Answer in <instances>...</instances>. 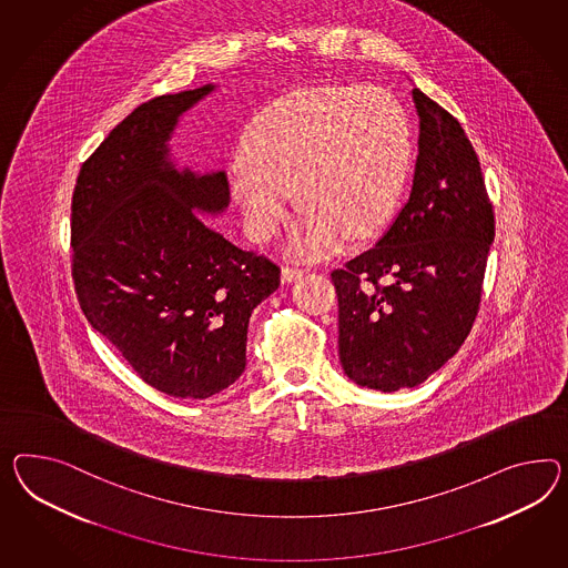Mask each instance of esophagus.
<instances>
[{
	"label": "esophagus",
	"mask_w": 568,
	"mask_h": 568,
	"mask_svg": "<svg viewBox=\"0 0 568 568\" xmlns=\"http://www.w3.org/2000/svg\"><path fill=\"white\" fill-rule=\"evenodd\" d=\"M305 267H298V265H284L282 267V282H294L296 277L305 274Z\"/></svg>",
	"instance_id": "34e87169"
}]
</instances>
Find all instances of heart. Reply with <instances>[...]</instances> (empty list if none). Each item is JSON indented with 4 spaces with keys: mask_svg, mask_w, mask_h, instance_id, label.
<instances>
[{
    "mask_svg": "<svg viewBox=\"0 0 568 568\" xmlns=\"http://www.w3.org/2000/svg\"><path fill=\"white\" fill-rule=\"evenodd\" d=\"M243 156L231 195L248 236L272 239L296 191L306 214L291 251L323 257L348 231L366 236L389 219L406 181L409 128L402 104L383 88H313L260 113Z\"/></svg>",
    "mask_w": 568,
    "mask_h": 568,
    "instance_id": "heart-1",
    "label": "heart"
}]
</instances>
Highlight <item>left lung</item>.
<instances>
[{"instance_id":"8db88e82","label":"left lung","mask_w":568,"mask_h":568,"mask_svg":"<svg viewBox=\"0 0 568 568\" xmlns=\"http://www.w3.org/2000/svg\"><path fill=\"white\" fill-rule=\"evenodd\" d=\"M418 156L406 205L377 245L334 270L339 363L354 383L416 387L464 344L480 306L495 212L459 121L412 90Z\"/></svg>"}]
</instances>
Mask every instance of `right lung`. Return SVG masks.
I'll return each instance as SVG.
<instances>
[{
  "mask_svg": "<svg viewBox=\"0 0 568 568\" xmlns=\"http://www.w3.org/2000/svg\"><path fill=\"white\" fill-rule=\"evenodd\" d=\"M205 84L140 104L92 152L72 197V276L88 323L154 389L205 399L247 364L253 308L280 267L200 214H222L226 173L179 171L169 140Z\"/></svg>",
  "mask_w": 568,
  "mask_h": 568,
  "instance_id": "obj_1",
  "label": "right lung"
}]
</instances>
